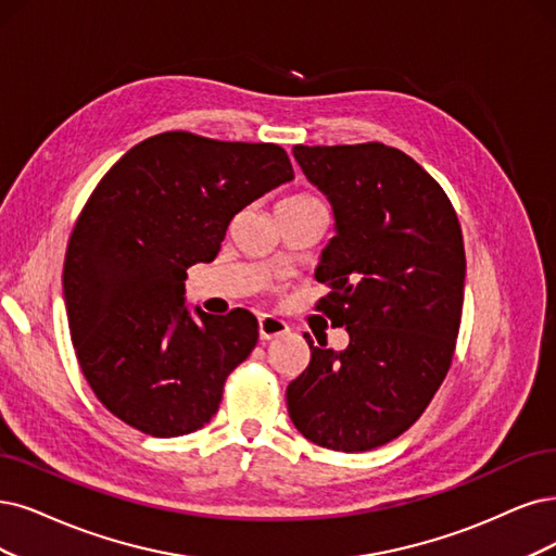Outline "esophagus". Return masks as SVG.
Returning a JSON list of instances; mask_svg holds the SVG:
<instances>
[{
	"label": "esophagus",
	"instance_id": "obj_1",
	"mask_svg": "<svg viewBox=\"0 0 556 556\" xmlns=\"http://www.w3.org/2000/svg\"><path fill=\"white\" fill-rule=\"evenodd\" d=\"M286 332H289V325H286L281 318L270 316V314H263L258 318V337H261V341H270V339L283 337Z\"/></svg>",
	"mask_w": 556,
	"mask_h": 556
}]
</instances>
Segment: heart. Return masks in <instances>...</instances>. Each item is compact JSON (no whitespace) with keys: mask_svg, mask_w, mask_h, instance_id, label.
Instances as JSON below:
<instances>
[{"mask_svg":"<svg viewBox=\"0 0 556 556\" xmlns=\"http://www.w3.org/2000/svg\"><path fill=\"white\" fill-rule=\"evenodd\" d=\"M318 201L314 194H293L289 199H283L279 205H295V203H314Z\"/></svg>","mask_w":556,"mask_h":556,"instance_id":"heart-1","label":"heart"}]
</instances>
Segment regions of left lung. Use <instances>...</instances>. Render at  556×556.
<instances>
[{
	"label": "left lung",
	"mask_w": 556,
	"mask_h": 556,
	"mask_svg": "<svg viewBox=\"0 0 556 556\" xmlns=\"http://www.w3.org/2000/svg\"><path fill=\"white\" fill-rule=\"evenodd\" d=\"M332 201L337 236L316 279V312L345 327L334 353L304 334L312 362L286 389L300 433L325 448L371 451L413 426L454 359L465 300V244L440 182L380 141L295 147Z\"/></svg>",
	"instance_id": "left-lung-1"
}]
</instances>
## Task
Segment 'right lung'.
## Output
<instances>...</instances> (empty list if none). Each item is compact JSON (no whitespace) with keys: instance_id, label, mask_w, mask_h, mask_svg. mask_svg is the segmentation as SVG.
Masks as SVG:
<instances>
[{"instance_id":"obj_1","label":"right lung","mask_w":556,"mask_h":556,"mask_svg":"<svg viewBox=\"0 0 556 556\" xmlns=\"http://www.w3.org/2000/svg\"><path fill=\"white\" fill-rule=\"evenodd\" d=\"M293 176L277 143L172 130L100 178L68 240L64 298L81 374L123 424L178 438L213 419L258 323L244 309L194 320L182 281L217 256L244 205Z\"/></svg>"}]
</instances>
